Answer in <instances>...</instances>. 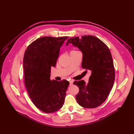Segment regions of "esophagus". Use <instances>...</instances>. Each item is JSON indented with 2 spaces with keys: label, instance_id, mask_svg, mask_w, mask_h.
Here are the masks:
<instances>
[{
  "label": "esophagus",
  "instance_id": "esophagus-1",
  "mask_svg": "<svg viewBox=\"0 0 134 134\" xmlns=\"http://www.w3.org/2000/svg\"><path fill=\"white\" fill-rule=\"evenodd\" d=\"M69 82H70V86H72V84H73V80H70Z\"/></svg>",
  "mask_w": 134,
  "mask_h": 134
}]
</instances>
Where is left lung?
<instances>
[{
    "mask_svg": "<svg viewBox=\"0 0 134 134\" xmlns=\"http://www.w3.org/2000/svg\"><path fill=\"white\" fill-rule=\"evenodd\" d=\"M69 43L82 52V66L91 71L87 84L83 80L73 83L79 89L77 102L84 108L98 107L106 100L114 84L115 68L111 52L106 44L93 36L70 38L66 45Z\"/></svg>",
    "mask_w": 134,
    "mask_h": 134,
    "instance_id": "1",
    "label": "left lung"
}]
</instances>
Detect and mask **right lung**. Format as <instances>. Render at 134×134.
Returning a JSON list of instances; mask_svg holds the SVG:
<instances>
[{"mask_svg": "<svg viewBox=\"0 0 134 134\" xmlns=\"http://www.w3.org/2000/svg\"><path fill=\"white\" fill-rule=\"evenodd\" d=\"M68 37H42L28 46L23 58L25 83L35 106L45 113L58 111L64 104L69 82L51 80L60 48Z\"/></svg>", "mask_w": 134, "mask_h": 134, "instance_id": "right-lung-1", "label": "right lung"}]
</instances>
